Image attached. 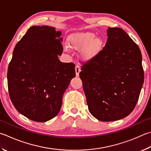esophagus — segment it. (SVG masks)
<instances>
[{
    "label": "esophagus",
    "instance_id": "1",
    "mask_svg": "<svg viewBox=\"0 0 151 151\" xmlns=\"http://www.w3.org/2000/svg\"><path fill=\"white\" fill-rule=\"evenodd\" d=\"M81 72V68L79 67V66L76 65L75 67V73H76V76H79V73Z\"/></svg>",
    "mask_w": 151,
    "mask_h": 151
}]
</instances>
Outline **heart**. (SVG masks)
Segmentation results:
<instances>
[{
	"label": "heart",
	"instance_id": "heart-1",
	"mask_svg": "<svg viewBox=\"0 0 151 151\" xmlns=\"http://www.w3.org/2000/svg\"><path fill=\"white\" fill-rule=\"evenodd\" d=\"M69 47L76 51H81L80 58L84 62L92 61L99 55L104 45V40L101 37H96L92 32H77L70 35L68 37ZM65 51L70 50L65 46Z\"/></svg>",
	"mask_w": 151,
	"mask_h": 151
}]
</instances>
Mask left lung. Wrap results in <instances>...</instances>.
I'll return each instance as SVG.
<instances>
[{
  "instance_id": "1",
  "label": "left lung",
  "mask_w": 151,
  "mask_h": 151,
  "mask_svg": "<svg viewBox=\"0 0 151 151\" xmlns=\"http://www.w3.org/2000/svg\"><path fill=\"white\" fill-rule=\"evenodd\" d=\"M107 35L99 55L83 65L79 74L88 110L101 122L129 115L144 83L139 46L122 28H108Z\"/></svg>"
}]
</instances>
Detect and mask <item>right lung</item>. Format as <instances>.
Wrapping results in <instances>:
<instances>
[{
    "mask_svg": "<svg viewBox=\"0 0 151 151\" xmlns=\"http://www.w3.org/2000/svg\"><path fill=\"white\" fill-rule=\"evenodd\" d=\"M61 34L54 27L32 26L14 49L7 73L10 98L19 113L32 121L45 122L59 114L75 77V65L59 59Z\"/></svg>",
    "mask_w": 151,
    "mask_h": 151,
    "instance_id": "1",
    "label": "right lung"
}]
</instances>
